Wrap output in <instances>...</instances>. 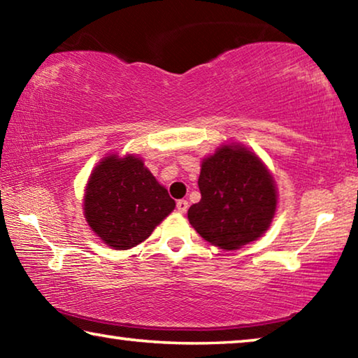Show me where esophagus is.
<instances>
[{"mask_svg":"<svg viewBox=\"0 0 358 358\" xmlns=\"http://www.w3.org/2000/svg\"><path fill=\"white\" fill-rule=\"evenodd\" d=\"M187 208H189V203H187V200H178V203H176V210H178L179 213H185Z\"/></svg>","mask_w":358,"mask_h":358,"instance_id":"34e87169","label":"esophagus"}]
</instances>
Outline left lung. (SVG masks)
I'll list each match as a JSON object with an SVG mask.
<instances>
[{"label": "left lung", "mask_w": 358, "mask_h": 358, "mask_svg": "<svg viewBox=\"0 0 358 358\" xmlns=\"http://www.w3.org/2000/svg\"><path fill=\"white\" fill-rule=\"evenodd\" d=\"M198 189L201 200L187 217L208 243L234 251L271 227L278 201L273 176L243 144H224L203 158Z\"/></svg>", "instance_id": "obj_1"}]
</instances>
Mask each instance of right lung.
<instances>
[{
	"label": "right lung",
	"instance_id": "right-lung-1",
	"mask_svg": "<svg viewBox=\"0 0 358 358\" xmlns=\"http://www.w3.org/2000/svg\"><path fill=\"white\" fill-rule=\"evenodd\" d=\"M176 208L142 158L108 153L87 179L83 213L86 222L113 250L142 243Z\"/></svg>",
	"mask_w": 358,
	"mask_h": 358
}]
</instances>
